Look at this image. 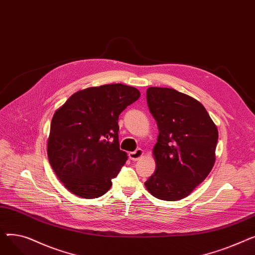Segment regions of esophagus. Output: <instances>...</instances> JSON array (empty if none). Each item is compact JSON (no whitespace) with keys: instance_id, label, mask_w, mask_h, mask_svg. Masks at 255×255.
I'll return each instance as SVG.
<instances>
[{"instance_id":"34e87169","label":"esophagus","mask_w":255,"mask_h":255,"mask_svg":"<svg viewBox=\"0 0 255 255\" xmlns=\"http://www.w3.org/2000/svg\"><path fill=\"white\" fill-rule=\"evenodd\" d=\"M142 156H143V151L141 149H137L134 152L129 153V158L133 160V161H137V160H139Z\"/></svg>"}]
</instances>
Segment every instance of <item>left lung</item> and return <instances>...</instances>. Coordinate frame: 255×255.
I'll return each instance as SVG.
<instances>
[{
	"label": "left lung",
	"instance_id": "left-lung-1",
	"mask_svg": "<svg viewBox=\"0 0 255 255\" xmlns=\"http://www.w3.org/2000/svg\"><path fill=\"white\" fill-rule=\"evenodd\" d=\"M146 102L159 134L153 149L156 170L144 186L158 199L185 198L215 163L217 126L202 103L175 89L151 87Z\"/></svg>",
	"mask_w": 255,
	"mask_h": 255
}]
</instances>
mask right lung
Returning <instances> with one entry per match:
<instances>
[{"label": "right lung", "instance_id": "add662e5", "mask_svg": "<svg viewBox=\"0 0 255 255\" xmlns=\"http://www.w3.org/2000/svg\"><path fill=\"white\" fill-rule=\"evenodd\" d=\"M140 97L122 84L77 91L56 111L47 140L49 163L63 185L82 198H97L112 187L127 153L120 150V114Z\"/></svg>", "mask_w": 255, "mask_h": 255}]
</instances>
